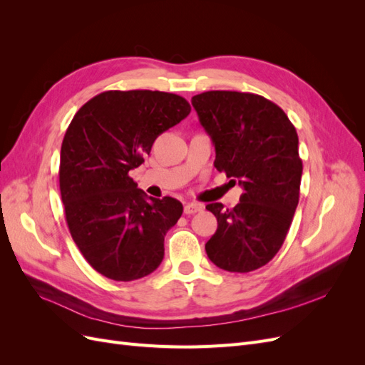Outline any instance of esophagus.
I'll list each match as a JSON object with an SVG mask.
<instances>
[{"label": "esophagus", "instance_id": "esophagus-1", "mask_svg": "<svg viewBox=\"0 0 365 365\" xmlns=\"http://www.w3.org/2000/svg\"><path fill=\"white\" fill-rule=\"evenodd\" d=\"M204 208L202 204H197V202H189L184 205V213L185 215H193V213H197L201 212V210Z\"/></svg>", "mask_w": 365, "mask_h": 365}]
</instances>
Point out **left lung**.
Segmentation results:
<instances>
[{
	"label": "left lung",
	"mask_w": 365,
	"mask_h": 365,
	"mask_svg": "<svg viewBox=\"0 0 365 365\" xmlns=\"http://www.w3.org/2000/svg\"><path fill=\"white\" fill-rule=\"evenodd\" d=\"M192 105L212 137L215 168L244 189L233 208L205 207L217 219L207 256L230 272L259 269L282 248L300 197L297 130L280 106L259 94L205 91Z\"/></svg>",
	"instance_id": "1"
}]
</instances>
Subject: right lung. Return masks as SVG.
I'll list each match as a JSON object with an SVG mask.
<instances>
[{
	"mask_svg": "<svg viewBox=\"0 0 365 365\" xmlns=\"http://www.w3.org/2000/svg\"><path fill=\"white\" fill-rule=\"evenodd\" d=\"M190 109L172 93L105 91L76 113L65 132L59 165L65 219L85 260L108 279L132 282L160 267L164 236L182 204L148 197L129 172Z\"/></svg>",
	"mask_w": 365,
	"mask_h": 365,
	"instance_id": "obj_1",
	"label": "right lung"
}]
</instances>
